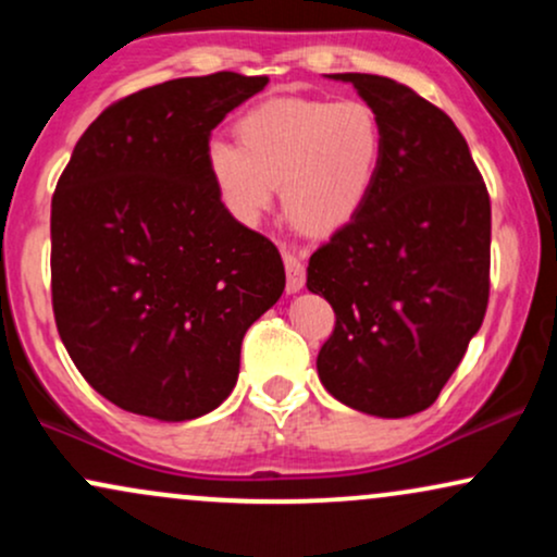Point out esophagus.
<instances>
[{"label":"esophagus","mask_w":557,"mask_h":557,"mask_svg":"<svg viewBox=\"0 0 557 557\" xmlns=\"http://www.w3.org/2000/svg\"><path fill=\"white\" fill-rule=\"evenodd\" d=\"M285 274H287V293H298L306 285V267L293 253H285Z\"/></svg>","instance_id":"1"}]
</instances>
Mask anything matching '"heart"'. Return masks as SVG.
Instances as JSON below:
<instances>
[{
	"mask_svg": "<svg viewBox=\"0 0 557 557\" xmlns=\"http://www.w3.org/2000/svg\"><path fill=\"white\" fill-rule=\"evenodd\" d=\"M235 138L207 149L230 214L253 225L283 185L285 214L309 233H332L359 214L385 146L380 117L359 99L264 101L235 123Z\"/></svg>",
	"mask_w": 557,
	"mask_h": 557,
	"instance_id": "b5f03b06",
	"label": "heart"
}]
</instances>
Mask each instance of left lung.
Listing matches in <instances>:
<instances>
[{
	"mask_svg": "<svg viewBox=\"0 0 557 557\" xmlns=\"http://www.w3.org/2000/svg\"><path fill=\"white\" fill-rule=\"evenodd\" d=\"M335 78L359 88L385 146L367 203L309 261L306 287L335 311L319 380L356 411L411 417L437 400L487 314L490 194L440 107L382 75Z\"/></svg>",
	"mask_w": 557,
	"mask_h": 557,
	"instance_id": "1",
	"label": "left lung"
}]
</instances>
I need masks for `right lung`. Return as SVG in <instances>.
<instances>
[{
  "label": "right lung",
  "mask_w": 557,
  "mask_h": 557,
  "mask_svg": "<svg viewBox=\"0 0 557 557\" xmlns=\"http://www.w3.org/2000/svg\"><path fill=\"white\" fill-rule=\"evenodd\" d=\"M267 75L175 78L112 101L52 196V309L96 393L185 421L227 398L246 330L285 290L274 243L209 175V136Z\"/></svg>",
  "instance_id": "add662e5"
}]
</instances>
